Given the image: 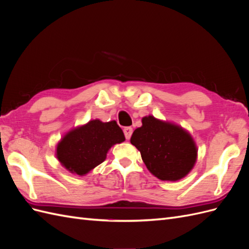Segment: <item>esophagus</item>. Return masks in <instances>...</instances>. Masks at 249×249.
Returning <instances> with one entry per match:
<instances>
[{
    "label": "esophagus",
    "instance_id": "obj_1",
    "mask_svg": "<svg viewBox=\"0 0 249 249\" xmlns=\"http://www.w3.org/2000/svg\"><path fill=\"white\" fill-rule=\"evenodd\" d=\"M124 137L126 140H129L132 136V133H133V129L131 126H126L124 129Z\"/></svg>",
    "mask_w": 249,
    "mask_h": 249
}]
</instances>
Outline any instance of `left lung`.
Listing matches in <instances>:
<instances>
[{
	"label": "left lung",
	"mask_w": 249,
	"mask_h": 249,
	"mask_svg": "<svg viewBox=\"0 0 249 249\" xmlns=\"http://www.w3.org/2000/svg\"><path fill=\"white\" fill-rule=\"evenodd\" d=\"M131 143L147 169L162 180L183 178L197 159V147L189 133L152 115L142 118V126L134 131Z\"/></svg>",
	"instance_id": "left-lung-1"
}]
</instances>
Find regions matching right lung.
Listing matches in <instances>:
<instances>
[{"instance_id": "obj_1", "label": "right lung", "mask_w": 249, "mask_h": 249, "mask_svg": "<svg viewBox=\"0 0 249 249\" xmlns=\"http://www.w3.org/2000/svg\"><path fill=\"white\" fill-rule=\"evenodd\" d=\"M125 140L115 120H90L67 133L57 145L56 157L71 173L85 176L106 160L108 150Z\"/></svg>"}]
</instances>
